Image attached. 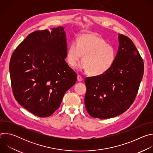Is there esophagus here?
<instances>
[{
    "instance_id": "34e87169",
    "label": "esophagus",
    "mask_w": 153,
    "mask_h": 153,
    "mask_svg": "<svg viewBox=\"0 0 153 153\" xmlns=\"http://www.w3.org/2000/svg\"><path fill=\"white\" fill-rule=\"evenodd\" d=\"M77 80H78V82H81L83 80V78L81 76H80V75L77 76Z\"/></svg>"
}]
</instances>
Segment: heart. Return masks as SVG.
Instances as JSON below:
<instances>
[{
    "label": "heart",
    "mask_w": 153,
    "mask_h": 153,
    "mask_svg": "<svg viewBox=\"0 0 153 153\" xmlns=\"http://www.w3.org/2000/svg\"><path fill=\"white\" fill-rule=\"evenodd\" d=\"M82 57V62L77 67L92 76H100L110 70L116 60V52L106 41L94 33L80 35L77 41L70 44L67 54L68 63L74 65Z\"/></svg>",
    "instance_id": "1"
}]
</instances>
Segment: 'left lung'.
I'll use <instances>...</instances> for the list:
<instances>
[{
  "mask_svg": "<svg viewBox=\"0 0 153 153\" xmlns=\"http://www.w3.org/2000/svg\"><path fill=\"white\" fill-rule=\"evenodd\" d=\"M119 48L111 68L86 77L85 105L88 113L100 119L116 117L133 103L143 75L144 65L132 40L119 34Z\"/></svg>",
  "mask_w": 153,
  "mask_h": 153,
  "instance_id": "left-lung-1",
  "label": "left lung"
}]
</instances>
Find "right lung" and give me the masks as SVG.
I'll return each mask as SVG.
<instances>
[{
	"label": "right lung",
	"instance_id": "add662e5",
	"mask_svg": "<svg viewBox=\"0 0 153 153\" xmlns=\"http://www.w3.org/2000/svg\"><path fill=\"white\" fill-rule=\"evenodd\" d=\"M67 54L63 27L31 33L13 52L10 63L13 92L29 112L41 117L52 115L76 83L77 75L65 60Z\"/></svg>",
	"mask_w": 153,
	"mask_h": 153
}]
</instances>
